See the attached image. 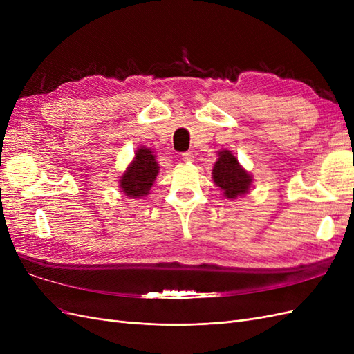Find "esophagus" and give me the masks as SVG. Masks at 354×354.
<instances>
[{
	"label": "esophagus",
	"mask_w": 354,
	"mask_h": 354,
	"mask_svg": "<svg viewBox=\"0 0 354 354\" xmlns=\"http://www.w3.org/2000/svg\"><path fill=\"white\" fill-rule=\"evenodd\" d=\"M181 160H185V162H192V160H194V153L192 152H185V153H181Z\"/></svg>",
	"instance_id": "obj_1"
}]
</instances>
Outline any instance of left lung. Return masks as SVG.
Returning a JSON list of instances; mask_svg holds the SVG:
<instances>
[{"label":"left lung","instance_id":"obj_1","mask_svg":"<svg viewBox=\"0 0 354 354\" xmlns=\"http://www.w3.org/2000/svg\"><path fill=\"white\" fill-rule=\"evenodd\" d=\"M217 156L212 167V180L220 187L221 195L226 199H236L248 194L254 178L239 164L238 158L227 149H221Z\"/></svg>","mask_w":354,"mask_h":354}]
</instances>
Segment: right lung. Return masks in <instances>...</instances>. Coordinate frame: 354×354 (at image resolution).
<instances>
[{"label":"right lung","instance_id":"1","mask_svg":"<svg viewBox=\"0 0 354 354\" xmlns=\"http://www.w3.org/2000/svg\"><path fill=\"white\" fill-rule=\"evenodd\" d=\"M158 173L159 164L152 149L138 147L120 178V189L128 198H145L151 192Z\"/></svg>","mask_w":354,"mask_h":354}]
</instances>
